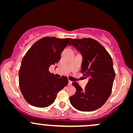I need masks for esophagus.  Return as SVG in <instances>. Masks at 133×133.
<instances>
[{"mask_svg":"<svg viewBox=\"0 0 133 133\" xmlns=\"http://www.w3.org/2000/svg\"><path fill=\"white\" fill-rule=\"evenodd\" d=\"M68 84H69V86L72 85V81H69V82H68Z\"/></svg>","mask_w":133,"mask_h":133,"instance_id":"esophagus-1","label":"esophagus"}]
</instances>
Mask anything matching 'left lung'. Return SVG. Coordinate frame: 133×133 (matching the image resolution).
Segmentation results:
<instances>
[{
	"label": "left lung",
	"mask_w": 133,
	"mask_h": 133,
	"mask_svg": "<svg viewBox=\"0 0 133 133\" xmlns=\"http://www.w3.org/2000/svg\"><path fill=\"white\" fill-rule=\"evenodd\" d=\"M69 45L82 55L81 72L89 79L84 89L77 83H72L76 91L69 97L70 102L80 111L97 110L105 103L112 91L115 71L111 57L100 43L91 38L72 39Z\"/></svg>",
	"instance_id": "left-lung-1"
}]
</instances>
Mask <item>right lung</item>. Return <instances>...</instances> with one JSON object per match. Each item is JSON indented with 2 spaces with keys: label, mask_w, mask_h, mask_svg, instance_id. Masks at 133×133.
<instances>
[{
  "label": "right lung",
  "mask_w": 133,
  "mask_h": 133,
  "mask_svg": "<svg viewBox=\"0 0 133 133\" xmlns=\"http://www.w3.org/2000/svg\"><path fill=\"white\" fill-rule=\"evenodd\" d=\"M71 40L44 37L26 52L19 71V84L29 104L36 107H48L54 103L58 92L68 85L67 77L56 78L49 69L60 61L61 53Z\"/></svg>",
  "instance_id": "1"
}]
</instances>
